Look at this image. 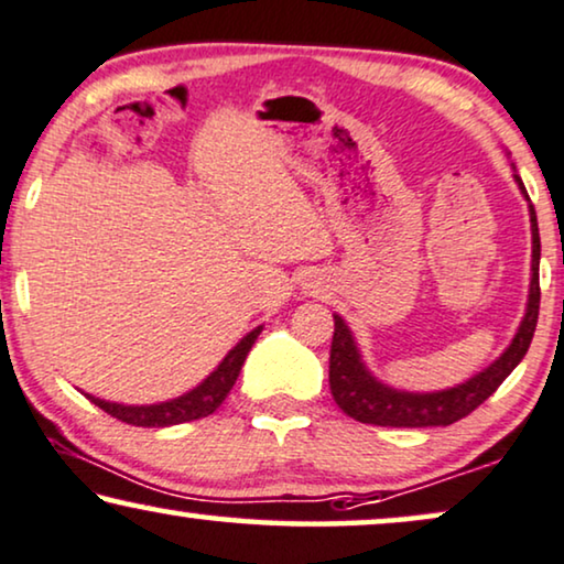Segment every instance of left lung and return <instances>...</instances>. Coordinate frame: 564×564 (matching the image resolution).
Segmentation results:
<instances>
[{
	"label": "left lung",
	"mask_w": 564,
	"mask_h": 564,
	"mask_svg": "<svg viewBox=\"0 0 564 564\" xmlns=\"http://www.w3.org/2000/svg\"><path fill=\"white\" fill-rule=\"evenodd\" d=\"M513 180L523 198L529 200L527 187L513 167ZM531 219V283H529V302L527 314L518 325L513 340L490 366L477 371L475 377L462 381V384L438 389V392H408L384 384L379 377H373L369 366L364 364L360 348L352 337L348 322L340 314L335 317L333 348H329V389L345 415H350L358 423L369 425H389V427H427V425H452L456 420L467 417L471 410L479 408L502 381L510 377V371L521 364L527 356L531 337H534L539 319V260H542V242H539V224L536 212L529 204Z\"/></svg>",
	"instance_id": "obj_1"
}]
</instances>
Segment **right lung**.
Here are the masks:
<instances>
[{
  "mask_svg": "<svg viewBox=\"0 0 564 564\" xmlns=\"http://www.w3.org/2000/svg\"><path fill=\"white\" fill-rule=\"evenodd\" d=\"M260 333H262V325L254 327L252 333H247L198 387H193L191 392L180 397H172V400L154 402V404H120V402L100 400V397H93V394H85V397L93 404H97V408L108 412V415L123 420V423L129 425H141V427H167V425H180V423H191V420L208 417L219 410V404L224 400H227V394L231 392V387H235L239 371H242L247 352H250Z\"/></svg>",
  "mask_w": 564,
  "mask_h": 564,
  "instance_id": "add662e5",
  "label": "right lung"
}]
</instances>
